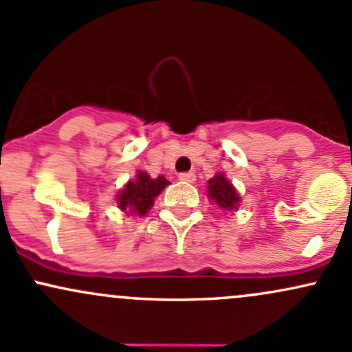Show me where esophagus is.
Instances as JSON below:
<instances>
[{"label":"esophagus","instance_id":"obj_1","mask_svg":"<svg viewBox=\"0 0 352 352\" xmlns=\"http://www.w3.org/2000/svg\"><path fill=\"white\" fill-rule=\"evenodd\" d=\"M179 177L181 181H184V183H192V181L196 179V176H195V173H179Z\"/></svg>","mask_w":352,"mask_h":352}]
</instances>
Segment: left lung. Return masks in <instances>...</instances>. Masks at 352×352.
<instances>
[{
  "mask_svg": "<svg viewBox=\"0 0 352 352\" xmlns=\"http://www.w3.org/2000/svg\"><path fill=\"white\" fill-rule=\"evenodd\" d=\"M208 198L213 199L221 210L226 211L236 210L238 203H240V196H238L236 190L223 173H218L217 176L208 181Z\"/></svg>",
  "mask_w": 352,
  "mask_h": 352,
  "instance_id": "1",
  "label": "left lung"
}]
</instances>
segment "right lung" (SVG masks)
Instances as JSON below:
<instances>
[{"instance_id": "1", "label": "right lung", "mask_w": 352, "mask_h": 352, "mask_svg": "<svg viewBox=\"0 0 352 352\" xmlns=\"http://www.w3.org/2000/svg\"><path fill=\"white\" fill-rule=\"evenodd\" d=\"M168 184L169 181L164 176H157L153 179L147 173L139 171L135 179L129 181L124 186V190L117 195V205L126 213H135L139 217H144L153 206L154 198Z\"/></svg>"}]
</instances>
